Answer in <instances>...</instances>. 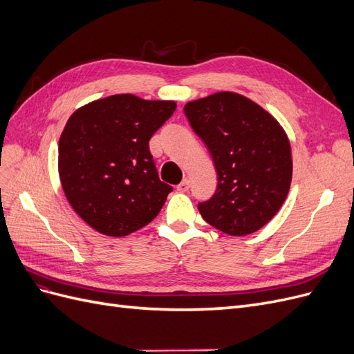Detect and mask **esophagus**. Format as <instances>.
Returning a JSON list of instances; mask_svg holds the SVG:
<instances>
[{"label":"esophagus","mask_w":354,"mask_h":354,"mask_svg":"<svg viewBox=\"0 0 354 354\" xmlns=\"http://www.w3.org/2000/svg\"><path fill=\"white\" fill-rule=\"evenodd\" d=\"M190 187V180L189 178H183V181L177 186V190L178 192H187Z\"/></svg>","instance_id":"1"}]
</instances>
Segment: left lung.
Masks as SVG:
<instances>
[{
    "instance_id": "1",
    "label": "left lung",
    "mask_w": 354,
    "mask_h": 354,
    "mask_svg": "<svg viewBox=\"0 0 354 354\" xmlns=\"http://www.w3.org/2000/svg\"><path fill=\"white\" fill-rule=\"evenodd\" d=\"M185 113L218 176L216 194L198 203L202 218L232 236L260 230L281 209L291 187V143L282 125L233 91L187 102Z\"/></svg>"
}]
</instances>
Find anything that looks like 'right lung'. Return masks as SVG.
<instances>
[{"instance_id":"right-lung-1","label":"right lung","mask_w":354,"mask_h":354,"mask_svg":"<svg viewBox=\"0 0 354 354\" xmlns=\"http://www.w3.org/2000/svg\"><path fill=\"white\" fill-rule=\"evenodd\" d=\"M176 108L174 100L115 94L71 115L59 140V177L94 230L121 238L158 216L173 187L159 180L149 140Z\"/></svg>"}]
</instances>
